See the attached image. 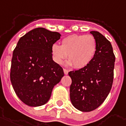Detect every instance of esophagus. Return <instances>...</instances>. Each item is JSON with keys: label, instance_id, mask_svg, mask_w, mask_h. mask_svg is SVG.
Here are the masks:
<instances>
[{"label": "esophagus", "instance_id": "1", "mask_svg": "<svg viewBox=\"0 0 126 126\" xmlns=\"http://www.w3.org/2000/svg\"><path fill=\"white\" fill-rule=\"evenodd\" d=\"M63 71H64V73H65V75H67L68 73H69L68 70H67L66 69H63Z\"/></svg>", "mask_w": 126, "mask_h": 126}]
</instances>
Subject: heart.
<instances>
[{"mask_svg":"<svg viewBox=\"0 0 126 126\" xmlns=\"http://www.w3.org/2000/svg\"><path fill=\"white\" fill-rule=\"evenodd\" d=\"M97 42L91 34H72L64 38L61 45L53 44L51 53L53 60L59 65L63 64L67 56L69 65L76 69L85 67L95 55Z\"/></svg>","mask_w":126,"mask_h":126,"instance_id":"1","label":"heart"}]
</instances>
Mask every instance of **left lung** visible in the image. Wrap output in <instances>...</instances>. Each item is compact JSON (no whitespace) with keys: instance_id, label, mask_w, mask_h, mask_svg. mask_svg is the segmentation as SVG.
<instances>
[{"instance_id":"obj_1","label":"left lung","mask_w":126,"mask_h":126,"mask_svg":"<svg viewBox=\"0 0 126 126\" xmlns=\"http://www.w3.org/2000/svg\"><path fill=\"white\" fill-rule=\"evenodd\" d=\"M97 42L95 55L85 67L69 72L72 80L70 99L81 111L95 110L110 94L113 79L115 55L110 42L97 31H91Z\"/></svg>"}]
</instances>
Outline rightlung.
<instances>
[{"label":"right lung","instance_id":"right-lung-1","mask_svg":"<svg viewBox=\"0 0 126 126\" xmlns=\"http://www.w3.org/2000/svg\"><path fill=\"white\" fill-rule=\"evenodd\" d=\"M61 34L36 28L20 37L13 51L11 81L16 95L31 107L44 105L64 76L63 68L53 60L51 47Z\"/></svg>","mask_w":126,"mask_h":126}]
</instances>
